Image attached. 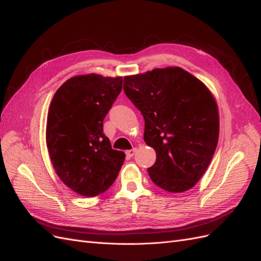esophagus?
<instances>
[{"instance_id": "obj_1", "label": "esophagus", "mask_w": 261, "mask_h": 261, "mask_svg": "<svg viewBox=\"0 0 261 261\" xmlns=\"http://www.w3.org/2000/svg\"><path fill=\"white\" fill-rule=\"evenodd\" d=\"M136 151H137V149L136 148H133L130 150H127V151H126L125 153H126V156H127V158H132L134 154L136 153Z\"/></svg>"}]
</instances>
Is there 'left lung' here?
<instances>
[{
  "label": "left lung",
  "instance_id": "8db88e82",
  "mask_svg": "<svg viewBox=\"0 0 261 261\" xmlns=\"http://www.w3.org/2000/svg\"><path fill=\"white\" fill-rule=\"evenodd\" d=\"M123 88L144 116L146 144L155 150L150 178L170 193L194 187L219 138L218 108L207 87L183 68L168 67L126 76Z\"/></svg>",
  "mask_w": 261,
  "mask_h": 261
}]
</instances>
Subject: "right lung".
<instances>
[{
	"instance_id": "obj_1",
	"label": "right lung",
	"mask_w": 261,
	"mask_h": 261,
	"mask_svg": "<svg viewBox=\"0 0 261 261\" xmlns=\"http://www.w3.org/2000/svg\"><path fill=\"white\" fill-rule=\"evenodd\" d=\"M122 77L76 76L55 92L46 122V146L55 172L86 197L105 193L125 160L103 133V120L122 91Z\"/></svg>"
}]
</instances>
